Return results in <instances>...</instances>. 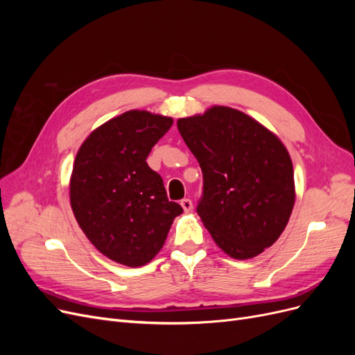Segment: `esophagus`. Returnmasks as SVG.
<instances>
[{
  "mask_svg": "<svg viewBox=\"0 0 355 355\" xmlns=\"http://www.w3.org/2000/svg\"><path fill=\"white\" fill-rule=\"evenodd\" d=\"M180 206L187 213H189L192 210V201L189 198H184V200L180 201Z\"/></svg>",
  "mask_w": 355,
  "mask_h": 355,
  "instance_id": "esophagus-1",
  "label": "esophagus"
}]
</instances>
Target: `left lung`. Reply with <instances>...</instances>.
<instances>
[{
  "label": "left lung",
  "mask_w": 355,
  "mask_h": 355,
  "mask_svg": "<svg viewBox=\"0 0 355 355\" xmlns=\"http://www.w3.org/2000/svg\"><path fill=\"white\" fill-rule=\"evenodd\" d=\"M178 128L202 171L197 211L214 243L234 259L261 254L280 237L295 206L287 148L230 106L179 118Z\"/></svg>",
  "instance_id": "left-lung-1"
}]
</instances>
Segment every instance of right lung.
Segmentation results:
<instances>
[{
    "label": "right lung",
    "mask_w": 355,
    "mask_h": 355,
    "mask_svg": "<svg viewBox=\"0 0 355 355\" xmlns=\"http://www.w3.org/2000/svg\"><path fill=\"white\" fill-rule=\"evenodd\" d=\"M173 118L141 110L111 118L87 136L73 161L69 200L85 237L125 266L151 262L184 211L146 163Z\"/></svg>",
    "instance_id": "right-lung-1"
}]
</instances>
